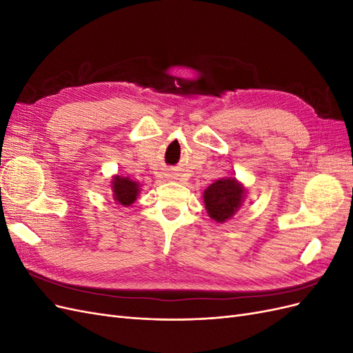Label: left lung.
<instances>
[{
	"label": "left lung",
	"mask_w": 353,
	"mask_h": 353,
	"mask_svg": "<svg viewBox=\"0 0 353 353\" xmlns=\"http://www.w3.org/2000/svg\"><path fill=\"white\" fill-rule=\"evenodd\" d=\"M245 194L248 191L240 181L228 176L212 183L203 193V201L208 215L218 223H223L239 212Z\"/></svg>",
	"instance_id": "1"
}]
</instances>
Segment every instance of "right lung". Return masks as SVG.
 Returning <instances> with one entry per match:
<instances>
[{"mask_svg":"<svg viewBox=\"0 0 353 353\" xmlns=\"http://www.w3.org/2000/svg\"><path fill=\"white\" fill-rule=\"evenodd\" d=\"M112 196L113 200L121 206H131L132 203L137 200L138 194H140V184L137 181L128 178V176H121V175H114L112 176Z\"/></svg>","mask_w":353,"mask_h":353,"instance_id":"1","label":"right lung"}]
</instances>
